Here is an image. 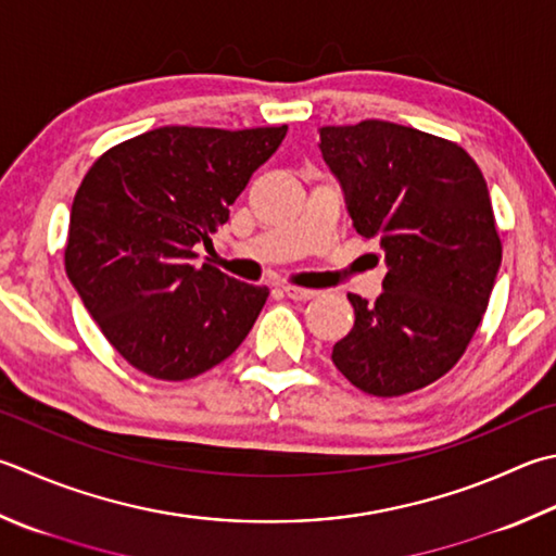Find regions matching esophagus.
<instances>
[{
	"mask_svg": "<svg viewBox=\"0 0 556 556\" xmlns=\"http://www.w3.org/2000/svg\"><path fill=\"white\" fill-rule=\"evenodd\" d=\"M282 292H286V298L295 300V302H307V300H312V298H317V290L298 288V286H282Z\"/></svg>",
	"mask_w": 556,
	"mask_h": 556,
	"instance_id": "34e87169",
	"label": "esophagus"
}]
</instances>
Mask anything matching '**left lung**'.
I'll return each instance as SVG.
<instances>
[{"instance_id":"1","label":"left lung","mask_w":556,"mask_h":556,"mask_svg":"<svg viewBox=\"0 0 556 556\" xmlns=\"http://www.w3.org/2000/svg\"><path fill=\"white\" fill-rule=\"evenodd\" d=\"M355 232L377 239L382 295H349L355 324L331 361L358 390L400 396L463 358L501 266L484 176L459 144L406 125L361 121L319 130Z\"/></svg>"}]
</instances>
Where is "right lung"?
Wrapping results in <instances>:
<instances>
[{"label":"right lung","mask_w":556,"mask_h":556,"mask_svg":"<svg viewBox=\"0 0 556 556\" xmlns=\"http://www.w3.org/2000/svg\"><path fill=\"white\" fill-rule=\"evenodd\" d=\"M280 128L166 125L115 144L84 176L65 270L103 337L156 380H191L229 358L268 288L195 266V247L229 219Z\"/></svg>","instance_id":"1"}]
</instances>
